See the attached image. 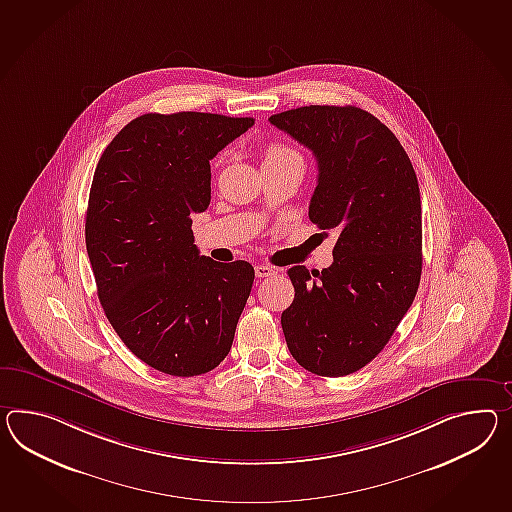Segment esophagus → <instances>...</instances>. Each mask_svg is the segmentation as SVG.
I'll use <instances>...</instances> for the list:
<instances>
[{
    "label": "esophagus",
    "mask_w": 512,
    "mask_h": 512,
    "mask_svg": "<svg viewBox=\"0 0 512 512\" xmlns=\"http://www.w3.org/2000/svg\"><path fill=\"white\" fill-rule=\"evenodd\" d=\"M277 274V268H274V266H270V264H257L255 266V275L257 277H270V275Z\"/></svg>",
    "instance_id": "1"
}]
</instances>
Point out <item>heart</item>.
<instances>
[{
  "instance_id": "obj_1",
  "label": "heart",
  "mask_w": 512,
  "mask_h": 512,
  "mask_svg": "<svg viewBox=\"0 0 512 512\" xmlns=\"http://www.w3.org/2000/svg\"><path fill=\"white\" fill-rule=\"evenodd\" d=\"M287 164H298L303 166V157L300 151L292 148L285 142H268L262 150V168L268 166H287Z\"/></svg>"
}]
</instances>
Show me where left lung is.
Segmentation results:
<instances>
[{
  "mask_svg": "<svg viewBox=\"0 0 512 512\" xmlns=\"http://www.w3.org/2000/svg\"><path fill=\"white\" fill-rule=\"evenodd\" d=\"M270 124L316 157L309 218L338 235L329 268L288 270L287 346L312 374H353L387 346L420 285L418 179L394 133L359 107H298Z\"/></svg>",
  "mask_w": 512,
  "mask_h": 512,
  "instance_id": "left-lung-1",
  "label": "left lung"
}]
</instances>
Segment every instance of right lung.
<instances>
[{
	"label": "right lung",
	"mask_w": 512,
	"mask_h": 512,
	"mask_svg": "<svg viewBox=\"0 0 512 512\" xmlns=\"http://www.w3.org/2000/svg\"><path fill=\"white\" fill-rule=\"evenodd\" d=\"M253 118L142 114L111 140L88 196V259L116 335L163 374L211 372L250 298V262H216L194 244L192 212L211 203L216 153Z\"/></svg>",
	"instance_id": "right-lung-1"
}]
</instances>
